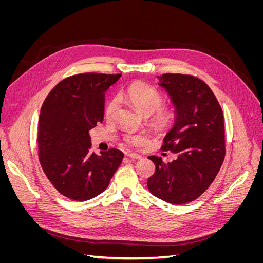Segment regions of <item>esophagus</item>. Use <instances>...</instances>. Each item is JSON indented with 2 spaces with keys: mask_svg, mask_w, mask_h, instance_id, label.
<instances>
[{
  "mask_svg": "<svg viewBox=\"0 0 263 263\" xmlns=\"http://www.w3.org/2000/svg\"><path fill=\"white\" fill-rule=\"evenodd\" d=\"M127 157L130 159H136V160H140V159H142V157L137 154H127Z\"/></svg>",
  "mask_w": 263,
  "mask_h": 263,
  "instance_id": "34e87169",
  "label": "esophagus"
}]
</instances>
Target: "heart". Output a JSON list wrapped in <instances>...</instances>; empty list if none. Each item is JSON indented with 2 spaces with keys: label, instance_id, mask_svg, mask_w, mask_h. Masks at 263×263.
I'll return each instance as SVG.
<instances>
[{
  "label": "heart",
  "instance_id": "b5f03b06",
  "mask_svg": "<svg viewBox=\"0 0 263 263\" xmlns=\"http://www.w3.org/2000/svg\"><path fill=\"white\" fill-rule=\"evenodd\" d=\"M124 97L126 100H128L132 104L136 107L138 112L144 115L153 114L155 110L157 112L154 116V123L159 127H163L170 124L176 113L174 109L170 106L160 107L162 104V95L154 86L141 83L135 82L126 87L124 91ZM117 107L116 100H109L104 108V115L106 118H112ZM125 141L129 146H137L144 141V136L138 134H130L125 137Z\"/></svg>",
  "mask_w": 263,
  "mask_h": 263
}]
</instances>
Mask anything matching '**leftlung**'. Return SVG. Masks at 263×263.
<instances>
[{"label":"left lung","instance_id":"1","mask_svg":"<svg viewBox=\"0 0 263 263\" xmlns=\"http://www.w3.org/2000/svg\"><path fill=\"white\" fill-rule=\"evenodd\" d=\"M159 80L176 106V122L161 149L172 151L177 159L165 164L161 157H148L156 165L148 189L160 200L186 204L209 189L224 161V115L211 87L201 79L165 73Z\"/></svg>","mask_w":263,"mask_h":263}]
</instances>
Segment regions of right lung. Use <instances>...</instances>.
Wrapping results in <instances>:
<instances>
[{
	"label": "right lung",
	"mask_w": 263,
	"mask_h": 263,
	"mask_svg": "<svg viewBox=\"0 0 263 263\" xmlns=\"http://www.w3.org/2000/svg\"><path fill=\"white\" fill-rule=\"evenodd\" d=\"M122 74L80 73L63 79L43 103L38 122V158L60 194L83 202L101 194L124 154L110 148L91 153V130L104 117V95Z\"/></svg>",
	"instance_id": "obj_1"
}]
</instances>
